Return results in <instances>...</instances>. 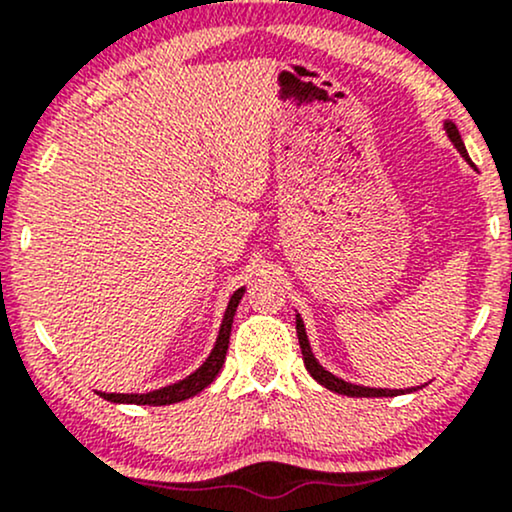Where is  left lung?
I'll return each mask as SVG.
<instances>
[{
	"mask_svg": "<svg viewBox=\"0 0 512 512\" xmlns=\"http://www.w3.org/2000/svg\"><path fill=\"white\" fill-rule=\"evenodd\" d=\"M445 132H448V137L452 139V144L457 146V151H460V154L469 161L467 149H464L462 137H460V132H457V127L452 125V122H445ZM296 332H298V344H301V351H303L305 368H308V373L313 375L317 383L325 385L327 390L339 392V395H349V397H395V395H399V392H402V390H375V387H361V385L344 383V380H339L337 375L327 373V370L315 361L313 351H310L308 337H305V327H303L301 317H296ZM414 390H416V387H414Z\"/></svg>",
	"mask_w": 512,
	"mask_h": 512,
	"instance_id": "8db88e82",
	"label": "left lung"
}]
</instances>
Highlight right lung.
I'll return each mask as SVG.
<instances>
[{
    "label": "right lung",
    "mask_w": 512,
    "mask_h": 512,
    "mask_svg": "<svg viewBox=\"0 0 512 512\" xmlns=\"http://www.w3.org/2000/svg\"><path fill=\"white\" fill-rule=\"evenodd\" d=\"M240 298H243V289H238V291L231 296V301H228V308H226V315H223L221 330H219V339H216L214 351H211L207 361H204V366L199 368V370H195V373H192L190 378L180 380V383H175V385L163 387V390L146 392V395H108V392H98V395H101L103 399H108V402L154 404V407H161V404H175V402H182V399L195 397L197 392H202L204 387H207V385L211 383V380H214L216 375H219L223 361H226L228 339H231L233 315H236V308H238Z\"/></svg>",
    "instance_id": "right-lung-1"
}]
</instances>
